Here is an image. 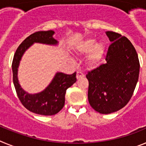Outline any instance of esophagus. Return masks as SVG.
I'll list each match as a JSON object with an SVG mask.
<instances>
[{"label":"esophagus","instance_id":"1","mask_svg":"<svg viewBox=\"0 0 146 146\" xmlns=\"http://www.w3.org/2000/svg\"><path fill=\"white\" fill-rule=\"evenodd\" d=\"M76 77H77V79H80V78H82V77H84V74H82L81 72H77Z\"/></svg>","mask_w":146,"mask_h":146}]
</instances>
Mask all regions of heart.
<instances>
[{
	"label": "heart",
	"instance_id": "heart-1",
	"mask_svg": "<svg viewBox=\"0 0 146 146\" xmlns=\"http://www.w3.org/2000/svg\"><path fill=\"white\" fill-rule=\"evenodd\" d=\"M94 38H88L80 42L75 47L78 55H84L88 52L86 63L90 67H96L100 64L106 53V44L103 42H97Z\"/></svg>",
	"mask_w": 146,
	"mask_h": 146
}]
</instances>
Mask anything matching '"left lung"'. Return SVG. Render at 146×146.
I'll return each instance as SVG.
<instances>
[{"mask_svg":"<svg viewBox=\"0 0 146 146\" xmlns=\"http://www.w3.org/2000/svg\"><path fill=\"white\" fill-rule=\"evenodd\" d=\"M112 43L106 64L88 72V98L91 108L102 114L123 108L132 96L138 81L140 62L135 47L125 36L106 32Z\"/></svg>","mask_w":146,"mask_h":146,"instance_id":"obj_1","label":"left lung"}]
</instances>
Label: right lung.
<instances>
[{
	"label": "right lung",
	"instance_id": "obj_1",
	"mask_svg": "<svg viewBox=\"0 0 146 146\" xmlns=\"http://www.w3.org/2000/svg\"><path fill=\"white\" fill-rule=\"evenodd\" d=\"M54 31H37L27 37L17 47L12 60L13 82L20 102L27 110L32 113L43 115H52L58 113L64 108L65 94L67 88L77 81L76 72L66 74L58 72L53 80L44 91L37 94H28L20 87L17 80V68L22 55L34 42L56 44L58 42L52 35Z\"/></svg>",
	"mask_w": 146,
	"mask_h": 146
}]
</instances>
